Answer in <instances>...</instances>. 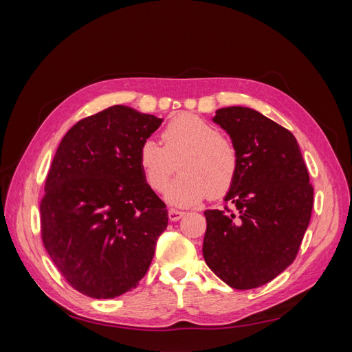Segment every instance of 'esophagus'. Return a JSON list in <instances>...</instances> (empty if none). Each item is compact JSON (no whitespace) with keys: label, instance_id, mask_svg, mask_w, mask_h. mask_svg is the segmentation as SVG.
<instances>
[{"label":"esophagus","instance_id":"esophagus-1","mask_svg":"<svg viewBox=\"0 0 352 352\" xmlns=\"http://www.w3.org/2000/svg\"><path fill=\"white\" fill-rule=\"evenodd\" d=\"M185 216V211H180V210H176V208H170L168 210V219L172 221H177Z\"/></svg>","mask_w":352,"mask_h":352}]
</instances>
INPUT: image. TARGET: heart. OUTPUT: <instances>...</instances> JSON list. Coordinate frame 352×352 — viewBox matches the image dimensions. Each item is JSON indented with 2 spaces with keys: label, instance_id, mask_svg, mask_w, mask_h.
<instances>
[{
  "label": "heart",
  "instance_id": "b5f03b06",
  "mask_svg": "<svg viewBox=\"0 0 352 352\" xmlns=\"http://www.w3.org/2000/svg\"><path fill=\"white\" fill-rule=\"evenodd\" d=\"M163 146L146 140L140 146L138 164L145 182L162 192L177 168L180 175L168 185L166 199L176 207L217 198L230 189L238 173V151L229 138L199 116L182 113L170 120L162 133Z\"/></svg>",
  "mask_w": 352,
  "mask_h": 352
}]
</instances>
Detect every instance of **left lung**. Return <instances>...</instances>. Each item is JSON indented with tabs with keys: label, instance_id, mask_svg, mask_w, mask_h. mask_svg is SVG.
Segmentation results:
<instances>
[{
	"label": "left lung",
	"instance_id": "left-lung-1",
	"mask_svg": "<svg viewBox=\"0 0 352 352\" xmlns=\"http://www.w3.org/2000/svg\"><path fill=\"white\" fill-rule=\"evenodd\" d=\"M212 122L235 145L239 164L225 201L206 210L202 254L208 267L235 289H254L291 265L313 210V186L295 136L248 107L216 111Z\"/></svg>",
	"mask_w": 352,
	"mask_h": 352
}]
</instances>
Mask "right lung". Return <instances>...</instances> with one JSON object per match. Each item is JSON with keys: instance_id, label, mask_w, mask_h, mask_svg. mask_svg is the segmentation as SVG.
<instances>
[{"instance_id": "1", "label": "right lung", "mask_w": 352, "mask_h": 352, "mask_svg": "<svg viewBox=\"0 0 352 352\" xmlns=\"http://www.w3.org/2000/svg\"><path fill=\"white\" fill-rule=\"evenodd\" d=\"M162 122L113 105L78 122L57 148L39 207L41 233L63 278L83 295L116 298L150 269L168 214L138 154Z\"/></svg>"}]
</instances>
